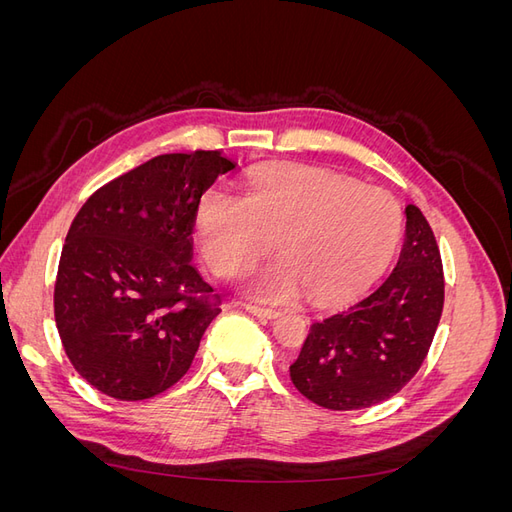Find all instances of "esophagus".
I'll return each mask as SVG.
<instances>
[{
	"label": "esophagus",
	"instance_id": "esophagus-1",
	"mask_svg": "<svg viewBox=\"0 0 512 512\" xmlns=\"http://www.w3.org/2000/svg\"><path fill=\"white\" fill-rule=\"evenodd\" d=\"M245 309H247V312H250L252 316H256V318H267V320H271V318H277V316H280V312H275V309H269V307L245 305Z\"/></svg>",
	"mask_w": 512,
	"mask_h": 512
}]
</instances>
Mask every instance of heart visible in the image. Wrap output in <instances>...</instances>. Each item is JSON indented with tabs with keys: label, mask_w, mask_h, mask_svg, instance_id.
<instances>
[{
	"label": "heart",
	"mask_w": 512,
	"mask_h": 512,
	"mask_svg": "<svg viewBox=\"0 0 512 512\" xmlns=\"http://www.w3.org/2000/svg\"><path fill=\"white\" fill-rule=\"evenodd\" d=\"M200 252L218 275H237L273 237L282 256L245 277L256 301L284 303L307 288L316 303H339L374 286L391 267L404 213L382 188L322 168H288L258 177L243 200L218 188L198 198Z\"/></svg>",
	"instance_id": "heart-1"
}]
</instances>
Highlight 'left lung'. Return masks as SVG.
Segmentation results:
<instances>
[{"label": "left lung", "instance_id": "1", "mask_svg": "<svg viewBox=\"0 0 512 512\" xmlns=\"http://www.w3.org/2000/svg\"><path fill=\"white\" fill-rule=\"evenodd\" d=\"M444 275L421 209L406 207V237L386 282L352 307L318 320L290 365L299 393L329 410H361L414 378L436 335Z\"/></svg>", "mask_w": 512, "mask_h": 512}]
</instances>
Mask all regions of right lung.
<instances>
[{"label": "right lung", "instance_id": "right-lung-1", "mask_svg": "<svg viewBox=\"0 0 512 512\" xmlns=\"http://www.w3.org/2000/svg\"><path fill=\"white\" fill-rule=\"evenodd\" d=\"M237 162L220 151L166 153L102 185L61 250L55 322L74 369L121 401L170 389L222 309L192 265L194 213Z\"/></svg>", "mask_w": 512, "mask_h": 512}]
</instances>
